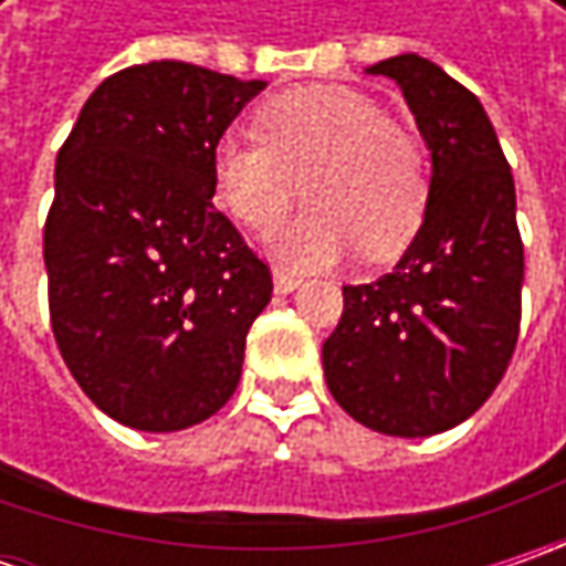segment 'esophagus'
I'll list each match as a JSON object with an SVG mask.
<instances>
[{
	"label": "esophagus",
	"mask_w": 566,
	"mask_h": 566,
	"mask_svg": "<svg viewBox=\"0 0 566 566\" xmlns=\"http://www.w3.org/2000/svg\"><path fill=\"white\" fill-rule=\"evenodd\" d=\"M298 283H302V276H298L295 271H286V268H273V290H276V293H293Z\"/></svg>",
	"instance_id": "1"
}]
</instances>
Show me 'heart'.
Wrapping results in <instances>:
<instances>
[{"instance_id":"heart-1","label":"heart","mask_w":566,"mask_h":566,"mask_svg":"<svg viewBox=\"0 0 566 566\" xmlns=\"http://www.w3.org/2000/svg\"><path fill=\"white\" fill-rule=\"evenodd\" d=\"M213 198L235 223L271 232L302 198L312 210L280 239L298 268H324L361 249L400 254L424 217L419 142L353 87H305L271 99L254 135H227L210 157Z\"/></svg>"}]
</instances>
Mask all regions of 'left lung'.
I'll list each match as a JSON object with an SVG mask.
<instances>
[{
  "mask_svg": "<svg viewBox=\"0 0 566 566\" xmlns=\"http://www.w3.org/2000/svg\"><path fill=\"white\" fill-rule=\"evenodd\" d=\"M368 72L400 84L431 150V186L400 264L343 286L324 378L365 428L428 438L467 422L511 365L523 293L516 191L494 125L460 81L416 53Z\"/></svg>",
  "mask_w": 566,
  "mask_h": 566,
  "instance_id": "8db88e82",
  "label": "left lung"
}]
</instances>
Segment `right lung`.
Masks as SVG:
<instances>
[{"mask_svg":"<svg viewBox=\"0 0 566 566\" xmlns=\"http://www.w3.org/2000/svg\"><path fill=\"white\" fill-rule=\"evenodd\" d=\"M264 81L147 62L87 97L55 157L43 227L50 321L116 422L182 431L227 406L271 268L210 205V157Z\"/></svg>","mask_w":566,"mask_h":566,"instance_id":"1","label":"right lung"}]
</instances>
